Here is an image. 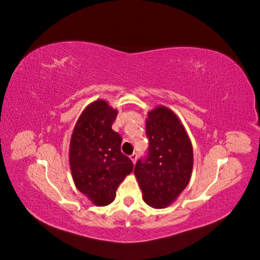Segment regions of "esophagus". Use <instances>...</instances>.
I'll use <instances>...</instances> for the list:
<instances>
[{
	"label": "esophagus",
	"mask_w": 260,
	"mask_h": 260,
	"mask_svg": "<svg viewBox=\"0 0 260 260\" xmlns=\"http://www.w3.org/2000/svg\"><path fill=\"white\" fill-rule=\"evenodd\" d=\"M130 159L132 160L133 164H136V161H137V159H138V154H137V153L131 154V155H130Z\"/></svg>",
	"instance_id": "1"
}]
</instances>
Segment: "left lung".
<instances>
[{
    "label": "left lung",
    "instance_id": "8db88e82",
    "mask_svg": "<svg viewBox=\"0 0 260 260\" xmlns=\"http://www.w3.org/2000/svg\"><path fill=\"white\" fill-rule=\"evenodd\" d=\"M148 151L135 167L143 200L154 208H165L186 187L193 168V148L177 115L159 106L146 119Z\"/></svg>",
    "mask_w": 260,
    "mask_h": 260
}]
</instances>
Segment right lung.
<instances>
[{
  "label": "right lung",
  "mask_w": 260,
  "mask_h": 260,
  "mask_svg": "<svg viewBox=\"0 0 260 260\" xmlns=\"http://www.w3.org/2000/svg\"><path fill=\"white\" fill-rule=\"evenodd\" d=\"M117 111L99 100L82 112L74 129L69 162L74 182L82 194L98 206H106L133 162L121 153V137L112 129Z\"/></svg>",
  "instance_id": "1"
}]
</instances>
